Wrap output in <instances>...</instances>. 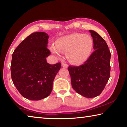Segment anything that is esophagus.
<instances>
[{
    "mask_svg": "<svg viewBox=\"0 0 127 127\" xmlns=\"http://www.w3.org/2000/svg\"><path fill=\"white\" fill-rule=\"evenodd\" d=\"M62 66H63V68H68V66L67 64H66L65 63H62Z\"/></svg>",
    "mask_w": 127,
    "mask_h": 127,
    "instance_id": "obj_1",
    "label": "esophagus"
}]
</instances>
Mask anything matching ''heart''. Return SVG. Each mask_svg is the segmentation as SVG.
Returning a JSON list of instances; mask_svg holds the SVG:
<instances>
[{"label": "heart", "mask_w": 127, "mask_h": 127, "mask_svg": "<svg viewBox=\"0 0 127 127\" xmlns=\"http://www.w3.org/2000/svg\"><path fill=\"white\" fill-rule=\"evenodd\" d=\"M93 45V40L89 35L76 33L59 38L50 48L58 57L66 52V57L70 63L81 64L89 58Z\"/></svg>", "instance_id": "b5f03b06"}]
</instances>
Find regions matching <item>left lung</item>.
<instances>
[{
    "mask_svg": "<svg viewBox=\"0 0 127 127\" xmlns=\"http://www.w3.org/2000/svg\"><path fill=\"white\" fill-rule=\"evenodd\" d=\"M95 51L85 64L78 66H69L72 86L77 93L87 98L101 94L110 77L111 54L104 38L93 30Z\"/></svg>",
    "mask_w": 127,
    "mask_h": 127,
    "instance_id": "1",
    "label": "left lung"
}]
</instances>
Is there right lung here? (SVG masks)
Masks as SVG:
<instances>
[{
  "mask_svg": "<svg viewBox=\"0 0 127 127\" xmlns=\"http://www.w3.org/2000/svg\"><path fill=\"white\" fill-rule=\"evenodd\" d=\"M49 36L43 32H34L20 43L12 54L10 66L12 79L23 97L40 100L50 94L61 63L51 65L46 58Z\"/></svg>",
  "mask_w": 127,
  "mask_h": 127,
  "instance_id": "add662e5",
  "label": "right lung"
}]
</instances>
